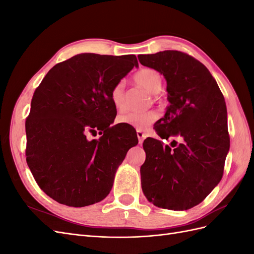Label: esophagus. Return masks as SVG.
<instances>
[{"mask_svg": "<svg viewBox=\"0 0 254 254\" xmlns=\"http://www.w3.org/2000/svg\"><path fill=\"white\" fill-rule=\"evenodd\" d=\"M136 135H137V139H139V143L142 144L144 141V137H145L144 133L141 131V130H136Z\"/></svg>", "mask_w": 254, "mask_h": 254, "instance_id": "obj_1", "label": "esophagus"}]
</instances>
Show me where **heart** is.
Segmentation results:
<instances>
[{
    "label": "heart",
    "mask_w": 254,
    "mask_h": 254,
    "mask_svg": "<svg viewBox=\"0 0 254 254\" xmlns=\"http://www.w3.org/2000/svg\"><path fill=\"white\" fill-rule=\"evenodd\" d=\"M133 80L136 84L146 89L152 94H157L162 88V77L161 74L150 67H142L137 70L133 75ZM125 86L123 82L114 84L110 91V101L114 108L118 111H122L125 108ZM158 117L155 112L137 113L128 111L120 114L117 121L121 124L131 126L136 130H147L153 123L157 121Z\"/></svg>",
    "instance_id": "obj_1"
}]
</instances>
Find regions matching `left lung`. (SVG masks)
<instances>
[{"mask_svg": "<svg viewBox=\"0 0 254 254\" xmlns=\"http://www.w3.org/2000/svg\"><path fill=\"white\" fill-rule=\"evenodd\" d=\"M141 64L155 68L166 79L170 106L155 124L162 140L179 135L172 149L161 140L143 143V193L163 209L189 210L203 201L224 175L230 148L224 95L200 61L179 51L137 56Z\"/></svg>", "mask_w": 254, "mask_h": 254, "instance_id": "1", "label": "left lung"}]
</instances>
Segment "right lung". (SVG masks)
Masks as SVG:
<instances>
[{
    "mask_svg": "<svg viewBox=\"0 0 254 254\" xmlns=\"http://www.w3.org/2000/svg\"><path fill=\"white\" fill-rule=\"evenodd\" d=\"M137 66L134 55L79 54L53 66L35 91L26 119V162L45 194L86 206L110 193L118 167L137 136L110 126L114 84ZM97 133L98 140H89Z\"/></svg>",
    "mask_w": 254,
    "mask_h": 254,
    "instance_id": "right-lung-1",
    "label": "right lung"
}]
</instances>
